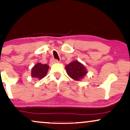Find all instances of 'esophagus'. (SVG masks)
Wrapping results in <instances>:
<instances>
[{
    "label": "esophagus",
    "instance_id": "34e87169",
    "mask_svg": "<svg viewBox=\"0 0 130 130\" xmlns=\"http://www.w3.org/2000/svg\"><path fill=\"white\" fill-rule=\"evenodd\" d=\"M58 61L57 60H56V59H51V63H58Z\"/></svg>",
    "mask_w": 130,
    "mask_h": 130
}]
</instances>
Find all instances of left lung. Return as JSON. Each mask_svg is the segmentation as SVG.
<instances>
[{"instance_id": "1", "label": "left lung", "mask_w": 130, "mask_h": 130, "mask_svg": "<svg viewBox=\"0 0 130 130\" xmlns=\"http://www.w3.org/2000/svg\"><path fill=\"white\" fill-rule=\"evenodd\" d=\"M66 70L69 77L76 81L81 80L88 73L85 66L77 60L66 66Z\"/></svg>"}]
</instances>
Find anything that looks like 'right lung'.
Segmentation results:
<instances>
[{"mask_svg":"<svg viewBox=\"0 0 130 130\" xmlns=\"http://www.w3.org/2000/svg\"><path fill=\"white\" fill-rule=\"evenodd\" d=\"M48 69V65L40 63H37L31 69V77L39 80L42 79L47 75Z\"/></svg>","mask_w":130,"mask_h":130,"instance_id":"1","label":"right lung"}]
</instances>
